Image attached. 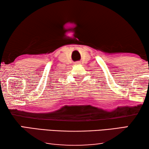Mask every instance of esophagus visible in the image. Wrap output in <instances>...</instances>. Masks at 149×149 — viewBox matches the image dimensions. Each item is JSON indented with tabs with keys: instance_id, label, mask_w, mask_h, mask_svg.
I'll use <instances>...</instances> for the list:
<instances>
[{
	"instance_id": "obj_1",
	"label": "esophagus",
	"mask_w": 149,
	"mask_h": 149,
	"mask_svg": "<svg viewBox=\"0 0 149 149\" xmlns=\"http://www.w3.org/2000/svg\"><path fill=\"white\" fill-rule=\"evenodd\" d=\"M80 64H81L80 62H75V65H79Z\"/></svg>"
}]
</instances>
